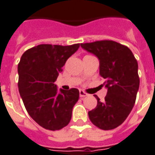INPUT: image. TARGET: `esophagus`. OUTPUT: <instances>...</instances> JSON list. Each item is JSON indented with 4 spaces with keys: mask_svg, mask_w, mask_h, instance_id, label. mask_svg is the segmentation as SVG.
Returning a JSON list of instances; mask_svg holds the SVG:
<instances>
[{
    "mask_svg": "<svg viewBox=\"0 0 155 155\" xmlns=\"http://www.w3.org/2000/svg\"><path fill=\"white\" fill-rule=\"evenodd\" d=\"M79 95L81 97H86V96H87V93H86L85 92H83V91H81V90H80Z\"/></svg>",
    "mask_w": 155,
    "mask_h": 155,
    "instance_id": "34e87169",
    "label": "esophagus"
}]
</instances>
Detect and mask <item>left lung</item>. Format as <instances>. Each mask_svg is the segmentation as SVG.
I'll use <instances>...</instances> for the list:
<instances>
[{"label": "left lung", "instance_id": "left-lung-1", "mask_svg": "<svg viewBox=\"0 0 155 155\" xmlns=\"http://www.w3.org/2000/svg\"><path fill=\"white\" fill-rule=\"evenodd\" d=\"M82 48L99 60V74L107 89L104 102L97 95V107L88 112L97 128L110 130L122 124L133 109L139 87L138 62L131 50L114 41L82 43Z\"/></svg>", "mask_w": 155, "mask_h": 155}]
</instances>
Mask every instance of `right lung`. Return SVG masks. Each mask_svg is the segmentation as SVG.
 I'll return each instance as SVG.
<instances>
[{
	"label": "right lung",
	"instance_id": "add662e5",
	"mask_svg": "<svg viewBox=\"0 0 155 155\" xmlns=\"http://www.w3.org/2000/svg\"><path fill=\"white\" fill-rule=\"evenodd\" d=\"M41 44L28 49L18 64V88L31 118L42 128L59 130L68 124L72 107L79 98L77 88L58 90L55 81L67 60L79 48Z\"/></svg>",
	"mask_w": 155,
	"mask_h": 155
}]
</instances>
